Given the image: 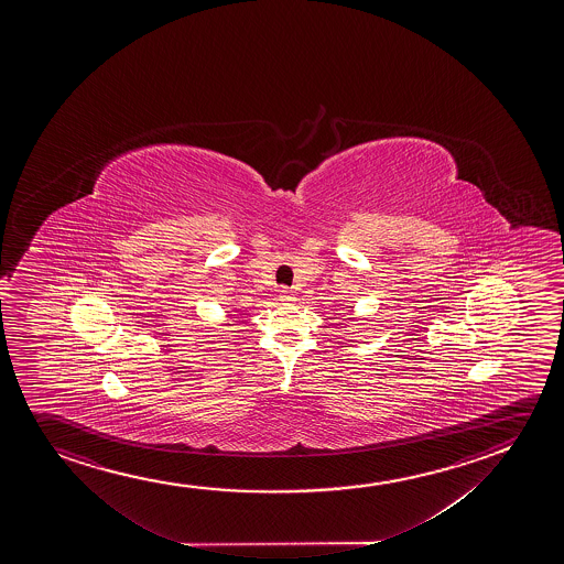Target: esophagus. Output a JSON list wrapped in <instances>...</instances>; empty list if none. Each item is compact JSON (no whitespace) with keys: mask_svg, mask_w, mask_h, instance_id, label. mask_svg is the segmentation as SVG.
I'll use <instances>...</instances> for the list:
<instances>
[{"mask_svg":"<svg viewBox=\"0 0 564 564\" xmlns=\"http://www.w3.org/2000/svg\"><path fill=\"white\" fill-rule=\"evenodd\" d=\"M293 292L290 288H282L280 290V301H292Z\"/></svg>","mask_w":564,"mask_h":564,"instance_id":"34e87169","label":"esophagus"}]
</instances>
